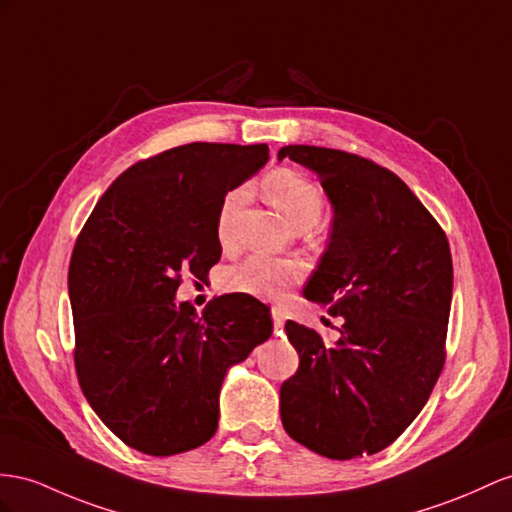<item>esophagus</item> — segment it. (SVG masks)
<instances>
[{"mask_svg":"<svg viewBox=\"0 0 512 512\" xmlns=\"http://www.w3.org/2000/svg\"><path fill=\"white\" fill-rule=\"evenodd\" d=\"M272 322H274V331H281V329H283L285 316H283V311H281V309H277V307L272 309Z\"/></svg>","mask_w":512,"mask_h":512,"instance_id":"obj_1","label":"esophagus"}]
</instances>
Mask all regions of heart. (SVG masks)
<instances>
[{"instance_id":"b5f03b06","label":"heart","mask_w":512,"mask_h":512,"mask_svg":"<svg viewBox=\"0 0 512 512\" xmlns=\"http://www.w3.org/2000/svg\"><path fill=\"white\" fill-rule=\"evenodd\" d=\"M266 199L277 212L296 229L313 227L322 216L324 192L316 181L290 168H279L261 183ZM246 199L242 188L225 194L216 216V233L222 246H229L233 238V222ZM300 277V266L292 259L248 257L240 266L225 274V287L231 292H242L257 298H279L287 287Z\"/></svg>"}]
</instances>
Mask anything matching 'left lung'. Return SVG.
<instances>
[{"instance_id": "left-lung-1", "label": "left lung", "mask_w": 512, "mask_h": 512, "mask_svg": "<svg viewBox=\"0 0 512 512\" xmlns=\"http://www.w3.org/2000/svg\"><path fill=\"white\" fill-rule=\"evenodd\" d=\"M283 157L313 170L333 205L329 244L303 294L342 326L329 344L285 322L300 365L281 385V422L322 456L376 454L409 428L443 370L450 244L391 170L307 144L283 147Z\"/></svg>"}]
</instances>
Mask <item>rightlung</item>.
<instances>
[{
    "label": "right lung",
    "instance_id": "1",
    "mask_svg": "<svg viewBox=\"0 0 512 512\" xmlns=\"http://www.w3.org/2000/svg\"><path fill=\"white\" fill-rule=\"evenodd\" d=\"M266 162L268 144L153 155L116 177L75 242L77 378L129 448L173 456L212 439L227 370L272 335L270 309L248 294L218 296L201 316L175 298L183 274L207 281L222 253L218 207Z\"/></svg>",
    "mask_w": 512,
    "mask_h": 512
}]
</instances>
